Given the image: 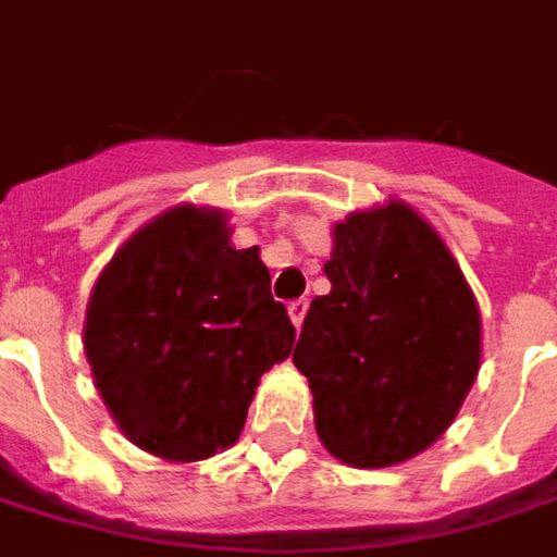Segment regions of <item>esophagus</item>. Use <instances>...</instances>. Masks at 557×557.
Masks as SVG:
<instances>
[{"instance_id":"esophagus-1","label":"esophagus","mask_w":557,"mask_h":557,"mask_svg":"<svg viewBox=\"0 0 557 557\" xmlns=\"http://www.w3.org/2000/svg\"><path fill=\"white\" fill-rule=\"evenodd\" d=\"M306 309H309V302L306 300H290L287 302V312H290V321L302 327V318H306Z\"/></svg>"}]
</instances>
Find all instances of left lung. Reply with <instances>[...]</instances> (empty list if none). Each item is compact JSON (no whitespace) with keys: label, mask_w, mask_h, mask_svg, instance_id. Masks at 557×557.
Here are the masks:
<instances>
[{"label":"left lung","mask_w":557,"mask_h":557,"mask_svg":"<svg viewBox=\"0 0 557 557\" xmlns=\"http://www.w3.org/2000/svg\"><path fill=\"white\" fill-rule=\"evenodd\" d=\"M294 363L315 397V431L351 467H391L458 416L482 358L473 290L436 230L409 206L355 212L333 230Z\"/></svg>","instance_id":"left-lung-1"}]
</instances>
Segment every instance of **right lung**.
<instances>
[{
  "instance_id": "1",
  "label": "right lung",
  "mask_w": 557,
  "mask_h": 557,
  "mask_svg": "<svg viewBox=\"0 0 557 557\" xmlns=\"http://www.w3.org/2000/svg\"><path fill=\"white\" fill-rule=\"evenodd\" d=\"M294 336L257 248L236 251L221 212L178 206L102 270L84 351L136 446L202 461L239 440L260 375L290 355Z\"/></svg>"
}]
</instances>
